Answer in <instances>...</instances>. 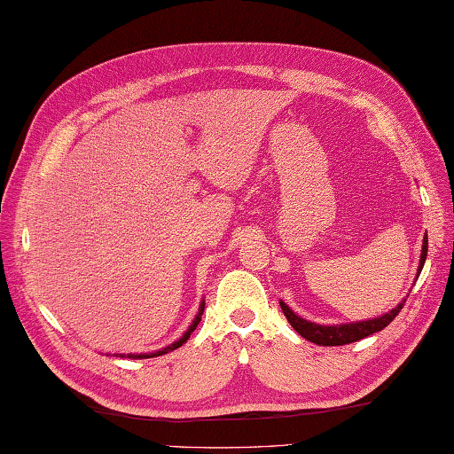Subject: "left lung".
<instances>
[{
  "label": "left lung",
  "mask_w": 454,
  "mask_h": 454,
  "mask_svg": "<svg viewBox=\"0 0 454 454\" xmlns=\"http://www.w3.org/2000/svg\"><path fill=\"white\" fill-rule=\"evenodd\" d=\"M426 254H427V238H424L422 257H420V266H418V274L422 272V266L426 262ZM404 301H401L397 307H395L393 310H389L387 315L380 317V318L364 320V322H355V324H340V326H322V324L303 320L301 317H297L295 312L289 309L286 303H282V301H280V307L284 310L287 322L292 324L294 330L297 333L303 335L305 340L317 343V345H324V347H335V345H347V343L360 341V340L368 338V335L376 333V332L383 330L386 326H389V322L401 312Z\"/></svg>",
  "instance_id": "obj_1"
}]
</instances>
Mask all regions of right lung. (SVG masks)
I'll list each match as a JSON object with an SVG mask.
<instances>
[{
  "label": "right lung",
  "instance_id": "right-lung-1",
  "mask_svg": "<svg viewBox=\"0 0 454 454\" xmlns=\"http://www.w3.org/2000/svg\"><path fill=\"white\" fill-rule=\"evenodd\" d=\"M203 310H205V303H201V309H200V315L195 317V320H193V324L190 326V330L185 332L182 338L176 341V343H172V345H168V347H165L162 348V351H157V353H151V355H128V358H151V356H160V355H165V353H168V351H174V348H178V347H182L185 341L190 340V335H192V332L197 328V324L201 322V315H203Z\"/></svg>",
  "mask_w": 454,
  "mask_h": 454
}]
</instances>
